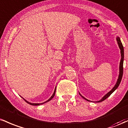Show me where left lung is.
Wrapping results in <instances>:
<instances>
[{
    "label": "left lung",
    "instance_id": "obj_1",
    "mask_svg": "<svg viewBox=\"0 0 128 128\" xmlns=\"http://www.w3.org/2000/svg\"><path fill=\"white\" fill-rule=\"evenodd\" d=\"M117 42H118L119 48H120V51H121V56H122L121 61H120V74H119L118 78V80H117V83H116V85L114 86V87L112 89V90H110V91L109 92L108 94H106V95L104 96V97H103V98L101 99V100H99V101H98V102H103V100H104L105 99H106L109 96H110V94H111L113 92H114L115 90H116V89L118 88L119 84H120V82H121L122 76H123V60H124V49H123V45H122V42H121V40H120V38H119L118 37H117ZM82 97L84 99L86 100L87 101H89V100H87L86 98H84L83 96H82Z\"/></svg>",
    "mask_w": 128,
    "mask_h": 128
}]
</instances>
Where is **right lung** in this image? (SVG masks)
Here are the masks:
<instances>
[{
	"mask_svg": "<svg viewBox=\"0 0 128 128\" xmlns=\"http://www.w3.org/2000/svg\"><path fill=\"white\" fill-rule=\"evenodd\" d=\"M55 89V90H54V94H52V96H51V98H50V99H48V100H47V101H46L45 102H44V103H30V102H28V101H26V100H25V99H24V100H25V101L26 102V103H28V104H31V105H33V106H37V105H40V104H44V103H46V102H49V101H50V100H51V99H52L53 97H54V96H55V93H56V90Z\"/></svg>",
	"mask_w": 128,
	"mask_h": 128,
	"instance_id": "obj_1",
	"label": "right lung"
}]
</instances>
